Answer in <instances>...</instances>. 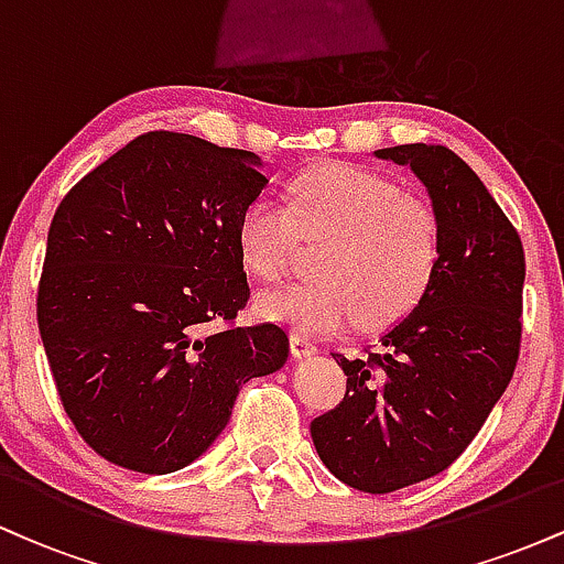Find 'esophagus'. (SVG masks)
Returning a JSON list of instances; mask_svg holds the SVG:
<instances>
[{"label": "esophagus", "instance_id": "obj_1", "mask_svg": "<svg viewBox=\"0 0 564 564\" xmlns=\"http://www.w3.org/2000/svg\"><path fill=\"white\" fill-rule=\"evenodd\" d=\"M291 355H294L296 360L313 358V355H318V347H315L313 341L307 339V336L294 334V336H291Z\"/></svg>", "mask_w": 564, "mask_h": 564}]
</instances>
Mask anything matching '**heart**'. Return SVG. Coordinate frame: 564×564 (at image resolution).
<instances>
[{"label":"heart","instance_id":"heart-1","mask_svg":"<svg viewBox=\"0 0 564 564\" xmlns=\"http://www.w3.org/2000/svg\"><path fill=\"white\" fill-rule=\"evenodd\" d=\"M300 238L323 241L318 281L286 283L257 296L262 321L304 336L387 328L405 318L432 286L440 264V223L432 206L405 196L392 177L358 164H326L286 185V204L260 196L236 225L246 273L275 281Z\"/></svg>","mask_w":564,"mask_h":564}]
</instances>
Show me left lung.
Listing matches in <instances>:
<instances>
[{
	"label": "left lung",
	"instance_id": "1",
	"mask_svg": "<svg viewBox=\"0 0 564 564\" xmlns=\"http://www.w3.org/2000/svg\"><path fill=\"white\" fill-rule=\"evenodd\" d=\"M373 156L411 166L440 223V264L422 302L364 360L334 355L345 400L310 424L334 477L392 494L448 469L475 440L514 373L525 251L467 161L445 145Z\"/></svg>",
	"mask_w": 564,
	"mask_h": 564
}]
</instances>
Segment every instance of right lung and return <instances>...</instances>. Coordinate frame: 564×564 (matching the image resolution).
Masks as SVG:
<instances>
[{
    "label": "right lung",
    "mask_w": 564,
    "mask_h": 564,
    "mask_svg": "<svg viewBox=\"0 0 564 564\" xmlns=\"http://www.w3.org/2000/svg\"><path fill=\"white\" fill-rule=\"evenodd\" d=\"M262 159L148 132L57 206L36 318L57 394L89 448L142 475L196 462L238 390L289 358L283 328L225 326L249 300L236 246Z\"/></svg>",
    "instance_id": "add662e5"
}]
</instances>
